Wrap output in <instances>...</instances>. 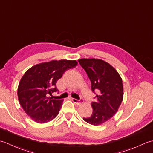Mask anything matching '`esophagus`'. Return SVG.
<instances>
[{
	"label": "esophagus",
	"instance_id": "1",
	"mask_svg": "<svg viewBox=\"0 0 153 153\" xmlns=\"http://www.w3.org/2000/svg\"><path fill=\"white\" fill-rule=\"evenodd\" d=\"M71 100H72V101H73L75 104H76V105H80L81 103L83 102V99H82V98H81V99H79V100H78V99H72Z\"/></svg>",
	"mask_w": 153,
	"mask_h": 153
}]
</instances>
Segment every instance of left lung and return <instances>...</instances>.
I'll list each match as a JSON object with an SVG mask.
<instances>
[{
  "label": "left lung",
  "mask_w": 153,
  "mask_h": 153,
  "mask_svg": "<svg viewBox=\"0 0 153 153\" xmlns=\"http://www.w3.org/2000/svg\"><path fill=\"white\" fill-rule=\"evenodd\" d=\"M78 62L91 82L93 92H97L95 101L91 104L93 114L83 120L90 124L99 126L118 111L123 96L122 79L118 71L102 60L83 58Z\"/></svg>",
  "instance_id": "8db88e82"
}]
</instances>
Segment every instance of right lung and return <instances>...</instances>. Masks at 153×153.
Wrapping results in <instances>:
<instances>
[{
    "mask_svg": "<svg viewBox=\"0 0 153 153\" xmlns=\"http://www.w3.org/2000/svg\"><path fill=\"white\" fill-rule=\"evenodd\" d=\"M77 64L76 60H52L35 65L24 74L18 85V100L33 121L43 123L56 118L63 101L47 96L58 91L57 81Z\"/></svg>",
    "mask_w": 153,
    "mask_h": 153,
    "instance_id": "add662e5",
    "label": "right lung"
}]
</instances>
